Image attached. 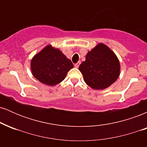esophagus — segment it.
I'll use <instances>...</instances> for the list:
<instances>
[{
	"instance_id": "1",
	"label": "esophagus",
	"mask_w": 147,
	"mask_h": 147,
	"mask_svg": "<svg viewBox=\"0 0 147 147\" xmlns=\"http://www.w3.org/2000/svg\"><path fill=\"white\" fill-rule=\"evenodd\" d=\"M80 63H81L80 61H79L78 63H75V68H78V67L79 66V65H80Z\"/></svg>"
}]
</instances>
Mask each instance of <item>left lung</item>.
<instances>
[{
	"instance_id": "obj_1",
	"label": "left lung",
	"mask_w": 147,
	"mask_h": 147,
	"mask_svg": "<svg viewBox=\"0 0 147 147\" xmlns=\"http://www.w3.org/2000/svg\"><path fill=\"white\" fill-rule=\"evenodd\" d=\"M79 70L88 86L94 90H103L119 77L120 63L114 52L100 43L86 54Z\"/></svg>"
}]
</instances>
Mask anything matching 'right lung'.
I'll list each match as a JSON object with an SVG mask.
<instances>
[{"label":"right lung","instance_id":"1","mask_svg":"<svg viewBox=\"0 0 147 147\" xmlns=\"http://www.w3.org/2000/svg\"><path fill=\"white\" fill-rule=\"evenodd\" d=\"M32 74L45 85L56 86L66 77L73 64L59 49L48 45L32 59Z\"/></svg>","mask_w":147,"mask_h":147}]
</instances>
